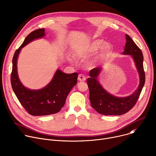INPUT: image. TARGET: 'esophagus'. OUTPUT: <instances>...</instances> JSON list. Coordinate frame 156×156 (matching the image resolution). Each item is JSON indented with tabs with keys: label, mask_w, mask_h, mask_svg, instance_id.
<instances>
[{
	"label": "esophagus",
	"mask_w": 156,
	"mask_h": 156,
	"mask_svg": "<svg viewBox=\"0 0 156 156\" xmlns=\"http://www.w3.org/2000/svg\"><path fill=\"white\" fill-rule=\"evenodd\" d=\"M78 80L80 81H84L86 80V77L84 76L82 74H80L78 75Z\"/></svg>",
	"instance_id": "esophagus-1"
}]
</instances>
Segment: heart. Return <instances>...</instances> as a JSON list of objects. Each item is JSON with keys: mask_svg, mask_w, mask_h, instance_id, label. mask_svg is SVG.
<instances>
[{"mask_svg": "<svg viewBox=\"0 0 156 156\" xmlns=\"http://www.w3.org/2000/svg\"><path fill=\"white\" fill-rule=\"evenodd\" d=\"M113 51V45L110 42H105L101 39H95L84 44L80 51L81 56H88L94 55L98 51L97 56L92 62V64H96L104 60Z\"/></svg>", "mask_w": 156, "mask_h": 156, "instance_id": "obj_1", "label": "heart"}]
</instances>
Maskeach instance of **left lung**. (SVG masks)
Masks as SVG:
<instances>
[{"mask_svg":"<svg viewBox=\"0 0 156 156\" xmlns=\"http://www.w3.org/2000/svg\"><path fill=\"white\" fill-rule=\"evenodd\" d=\"M126 43L124 55H131L137 70L139 84L135 91L129 96L119 97L108 93L100 84L99 76L103 68L99 66L90 70L87 84L90 90L91 106L98 112L103 115H122L128 112L135 105L145 83V73L143 67V55L131 38L126 34Z\"/></svg>","mask_w":156,"mask_h":156,"instance_id":"left-lung-1","label":"left lung"}]
</instances>
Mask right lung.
<instances>
[{
    "label": "right lung",
    "mask_w": 156,
    "mask_h": 156,
    "mask_svg": "<svg viewBox=\"0 0 156 156\" xmlns=\"http://www.w3.org/2000/svg\"><path fill=\"white\" fill-rule=\"evenodd\" d=\"M45 30L40 29L31 32L16 51L12 59L11 84L14 93L26 111L33 116H47L59 112L64 106L71 90L77 83L78 73H65L60 69L55 72L47 86L38 90L25 87L20 81L17 72V60L22 48L31 41L44 38Z\"/></svg>",
    "instance_id": "obj_1"
}]
</instances>
